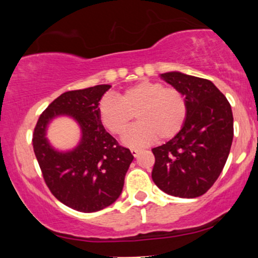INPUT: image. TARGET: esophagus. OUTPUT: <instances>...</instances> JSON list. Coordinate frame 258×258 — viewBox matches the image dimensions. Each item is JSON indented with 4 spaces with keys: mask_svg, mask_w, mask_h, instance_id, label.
<instances>
[{
    "mask_svg": "<svg viewBox=\"0 0 258 258\" xmlns=\"http://www.w3.org/2000/svg\"><path fill=\"white\" fill-rule=\"evenodd\" d=\"M132 154H133L134 157H136L137 155L140 154V149H132Z\"/></svg>",
    "mask_w": 258,
    "mask_h": 258,
    "instance_id": "34e87169",
    "label": "esophagus"
}]
</instances>
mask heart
Instances as JSON below:
<instances>
[{"instance_id": "obj_1", "label": "heart", "mask_w": 258, "mask_h": 258, "mask_svg": "<svg viewBox=\"0 0 258 258\" xmlns=\"http://www.w3.org/2000/svg\"><path fill=\"white\" fill-rule=\"evenodd\" d=\"M100 121L109 133L123 136L134 116L139 123L124 137L130 147L147 146L161 140H170L184 125L188 105L184 95L176 88L160 82L141 81L126 88L118 96L108 94L98 107Z\"/></svg>"}]
</instances>
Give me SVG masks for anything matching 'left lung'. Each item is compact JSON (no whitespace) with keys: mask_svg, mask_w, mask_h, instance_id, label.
<instances>
[{"mask_svg":"<svg viewBox=\"0 0 258 258\" xmlns=\"http://www.w3.org/2000/svg\"><path fill=\"white\" fill-rule=\"evenodd\" d=\"M161 77L184 95L188 115L174 139L153 149L151 177L169 195L195 199L213 186L227 162L234 137L231 107L209 80L178 72Z\"/></svg>","mask_w":258,"mask_h":258,"instance_id":"8db88e82","label":"left lung"}]
</instances>
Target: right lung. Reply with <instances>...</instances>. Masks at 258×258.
<instances>
[{"mask_svg":"<svg viewBox=\"0 0 258 258\" xmlns=\"http://www.w3.org/2000/svg\"><path fill=\"white\" fill-rule=\"evenodd\" d=\"M109 84L63 93L42 112L33 134V147L44 182L52 195L67 207L95 213L121 195L134 156L105 132L98 115V102ZM68 114L79 123L83 139L72 152L59 153L45 139L47 123Z\"/></svg>","mask_w":258,"mask_h":258,"instance_id":"right-lung-1","label":"right lung"}]
</instances>
